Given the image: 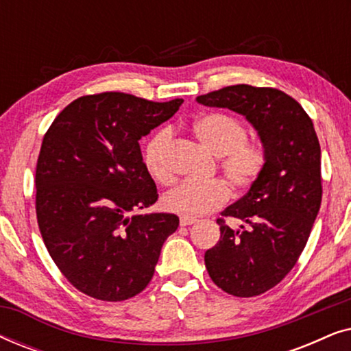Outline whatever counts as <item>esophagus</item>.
<instances>
[{
	"mask_svg": "<svg viewBox=\"0 0 351 351\" xmlns=\"http://www.w3.org/2000/svg\"><path fill=\"white\" fill-rule=\"evenodd\" d=\"M196 222L195 219H190V217H182L180 219V227H186V225H193Z\"/></svg>",
	"mask_w": 351,
	"mask_h": 351,
	"instance_id": "34e87169",
	"label": "esophagus"
}]
</instances>
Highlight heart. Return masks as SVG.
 Masks as SVG:
<instances>
[{"label":"heart","instance_id":"obj_1","mask_svg":"<svg viewBox=\"0 0 351 351\" xmlns=\"http://www.w3.org/2000/svg\"><path fill=\"white\" fill-rule=\"evenodd\" d=\"M196 137L214 155L222 156L220 167L238 190H246L265 169L267 152L258 141H247V129L243 121L227 113H208L193 123ZM171 131L162 128L143 145V162L153 179L169 180L166 166V148ZM230 198V189L223 180H186L162 196V206L169 213L184 217H199L209 214Z\"/></svg>","mask_w":351,"mask_h":351}]
</instances>
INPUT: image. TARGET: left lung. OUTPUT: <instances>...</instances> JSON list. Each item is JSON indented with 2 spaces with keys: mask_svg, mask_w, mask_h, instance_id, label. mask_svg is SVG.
Wrapping results in <instances>:
<instances>
[{
  "mask_svg": "<svg viewBox=\"0 0 351 351\" xmlns=\"http://www.w3.org/2000/svg\"><path fill=\"white\" fill-rule=\"evenodd\" d=\"M196 102L246 117L265 147L261 177L222 213L247 228L233 230L217 219L220 239L204 254L220 289L234 297L261 295L294 268L318 215L323 186L313 121L297 100L275 88L227 86L198 95Z\"/></svg>",
  "mask_w": 351,
  "mask_h": 351,
  "instance_id": "1",
  "label": "left lung"
}]
</instances>
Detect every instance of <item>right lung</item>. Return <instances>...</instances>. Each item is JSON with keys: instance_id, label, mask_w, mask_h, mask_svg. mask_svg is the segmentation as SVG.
I'll list each match as a JSON object with an SVG mask.
<instances>
[{"instance_id": "1", "label": "right lung", "mask_w": 351, "mask_h": 351, "mask_svg": "<svg viewBox=\"0 0 351 351\" xmlns=\"http://www.w3.org/2000/svg\"><path fill=\"white\" fill-rule=\"evenodd\" d=\"M184 100L124 93L84 95L57 114L36 162V219L47 252L70 285L105 302L145 289L174 214H134L158 199L138 141Z\"/></svg>"}]
</instances>
